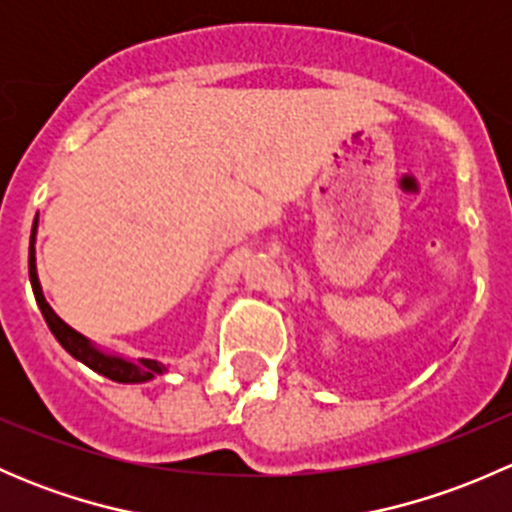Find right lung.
Here are the masks:
<instances>
[{
  "instance_id": "add662e5",
  "label": "right lung",
  "mask_w": 512,
  "mask_h": 512,
  "mask_svg": "<svg viewBox=\"0 0 512 512\" xmlns=\"http://www.w3.org/2000/svg\"><path fill=\"white\" fill-rule=\"evenodd\" d=\"M34 232H36V220H34ZM34 232H32V247H29V280H32L36 304H39L41 314H44L46 324H49V329H51V334L56 337V342H59L61 347L66 349V352L74 356V359L84 361L89 369L98 371V374L106 376V379L118 381V384H141V381H151L156 374H163L165 366L160 364V361L138 359L136 364H133V361L121 359V356H111V354L98 352V349L89 342V339L81 337L79 332H74L69 324L61 322V319L56 317V312L49 307V302L44 299V294H41L39 277H36Z\"/></svg>"
}]
</instances>
